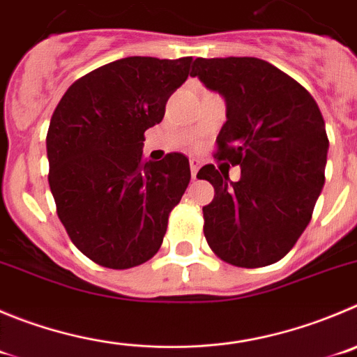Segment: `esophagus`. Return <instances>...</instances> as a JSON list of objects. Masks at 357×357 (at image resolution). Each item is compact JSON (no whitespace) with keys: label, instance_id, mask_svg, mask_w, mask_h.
Segmentation results:
<instances>
[{"label":"esophagus","instance_id":"esophagus-1","mask_svg":"<svg viewBox=\"0 0 357 357\" xmlns=\"http://www.w3.org/2000/svg\"><path fill=\"white\" fill-rule=\"evenodd\" d=\"M201 169V162L197 158L190 160V172H192V179H197V172Z\"/></svg>","mask_w":357,"mask_h":357}]
</instances>
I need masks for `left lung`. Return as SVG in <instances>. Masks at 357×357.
<instances>
[{"instance_id": "8db88e82", "label": "left lung", "mask_w": 357, "mask_h": 357, "mask_svg": "<svg viewBox=\"0 0 357 357\" xmlns=\"http://www.w3.org/2000/svg\"><path fill=\"white\" fill-rule=\"evenodd\" d=\"M192 75L227 103L215 158L241 167L239 181L204 165L215 199L202 208L204 236L222 261L262 268L289 254L324 186L329 141L317 102L259 58H197Z\"/></svg>"}]
</instances>
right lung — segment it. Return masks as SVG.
Here are the masks:
<instances>
[{
  "instance_id": "obj_1",
  "label": "right lung",
  "mask_w": 357,
  "mask_h": 357,
  "mask_svg": "<svg viewBox=\"0 0 357 357\" xmlns=\"http://www.w3.org/2000/svg\"><path fill=\"white\" fill-rule=\"evenodd\" d=\"M190 65V56L118 59L73 82L52 114L47 158L56 211L73 245L103 268L149 261L188 186L185 155L144 162L142 142Z\"/></svg>"
}]
</instances>
